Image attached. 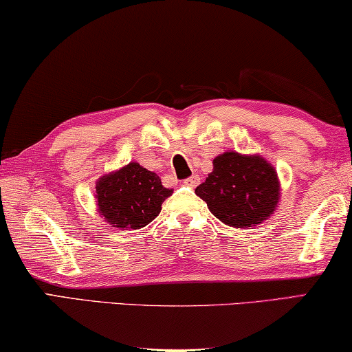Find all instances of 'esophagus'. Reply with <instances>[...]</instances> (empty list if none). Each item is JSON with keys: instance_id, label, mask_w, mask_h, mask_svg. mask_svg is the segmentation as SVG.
Instances as JSON below:
<instances>
[{"instance_id": "1", "label": "esophagus", "mask_w": 352, "mask_h": 352, "mask_svg": "<svg viewBox=\"0 0 352 352\" xmlns=\"http://www.w3.org/2000/svg\"><path fill=\"white\" fill-rule=\"evenodd\" d=\"M184 184H186V186H188V187H197L199 184V176L198 175L190 176V177H187V179H184Z\"/></svg>"}]
</instances>
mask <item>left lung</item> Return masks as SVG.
<instances>
[{"mask_svg": "<svg viewBox=\"0 0 352 352\" xmlns=\"http://www.w3.org/2000/svg\"><path fill=\"white\" fill-rule=\"evenodd\" d=\"M195 193L224 224L251 228L273 214L279 201V181L265 159L229 151L214 159V171Z\"/></svg>", "mask_w": 352, "mask_h": 352, "instance_id": "left-lung-1", "label": "left lung"}]
</instances>
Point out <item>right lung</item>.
I'll list each match as a JSON object with an SVG mask.
<instances>
[{
	"instance_id": "right-lung-1",
	"label": "right lung",
	"mask_w": 352,
	"mask_h": 352,
	"mask_svg": "<svg viewBox=\"0 0 352 352\" xmlns=\"http://www.w3.org/2000/svg\"><path fill=\"white\" fill-rule=\"evenodd\" d=\"M171 193L155 173L131 162L98 181V212L113 228L140 229L160 214Z\"/></svg>"
}]
</instances>
